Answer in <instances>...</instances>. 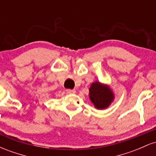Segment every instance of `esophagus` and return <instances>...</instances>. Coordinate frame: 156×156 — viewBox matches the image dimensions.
I'll return each instance as SVG.
<instances>
[{"mask_svg":"<svg viewBox=\"0 0 156 156\" xmlns=\"http://www.w3.org/2000/svg\"><path fill=\"white\" fill-rule=\"evenodd\" d=\"M66 92H67L68 94H73V93L76 92V90L75 89H67V90H66Z\"/></svg>","mask_w":156,"mask_h":156,"instance_id":"esophagus-1","label":"esophagus"}]
</instances>
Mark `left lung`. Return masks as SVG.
Wrapping results in <instances>:
<instances>
[{"mask_svg":"<svg viewBox=\"0 0 156 156\" xmlns=\"http://www.w3.org/2000/svg\"><path fill=\"white\" fill-rule=\"evenodd\" d=\"M89 98L95 108L103 109L108 107L113 101L114 94L108 86L96 81L89 89Z\"/></svg>","mask_w":156,"mask_h":156,"instance_id":"1","label":"left lung"}]
</instances>
